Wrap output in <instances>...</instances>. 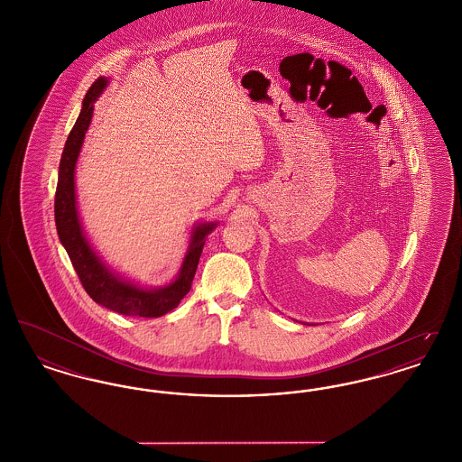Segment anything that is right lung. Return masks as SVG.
Instances as JSON below:
<instances>
[{
    "instance_id": "obj_1",
    "label": "right lung",
    "mask_w": 462,
    "mask_h": 462,
    "mask_svg": "<svg viewBox=\"0 0 462 462\" xmlns=\"http://www.w3.org/2000/svg\"><path fill=\"white\" fill-rule=\"evenodd\" d=\"M107 85H109V79L102 76L89 87L88 93L83 100L79 117L76 119L74 128L67 136L66 147L60 157L59 181H57V192H55V225H57L59 239L66 247L67 254L70 258V263L74 266L85 291L88 292L89 298L95 303L126 317L152 319V317H161L178 307L183 296L190 291L204 242L208 234L215 230L217 223L206 221V223H199L192 228L190 245L178 272V277L168 286L155 287V289L136 286L130 281L123 279L119 273H114L98 258V254L93 251L81 226L78 204H76L74 173H76L78 157L85 142V134L91 123L93 104L100 97V93L107 88Z\"/></svg>"
}]
</instances>
